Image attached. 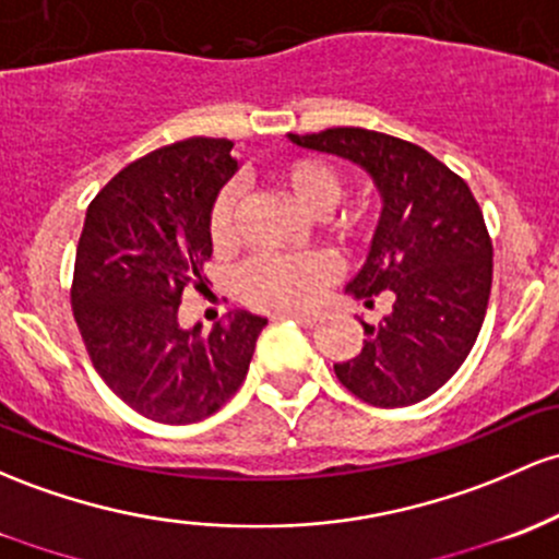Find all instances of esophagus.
Instances as JSON below:
<instances>
[{
  "mask_svg": "<svg viewBox=\"0 0 559 559\" xmlns=\"http://www.w3.org/2000/svg\"><path fill=\"white\" fill-rule=\"evenodd\" d=\"M275 318H278V321H286V318H292V321H297L302 329H316L318 321H321L318 316H299V312H275Z\"/></svg>",
  "mask_w": 559,
  "mask_h": 559,
  "instance_id": "34e87169",
  "label": "esophagus"
}]
</instances>
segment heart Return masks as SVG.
Returning a JSON list of instances; mask_svg holds the SVG:
<instances>
[{
    "label": "heart",
    "mask_w": 559,
    "mask_h": 559,
    "mask_svg": "<svg viewBox=\"0 0 559 559\" xmlns=\"http://www.w3.org/2000/svg\"><path fill=\"white\" fill-rule=\"evenodd\" d=\"M278 186L292 195L294 204L308 214H329L342 199V177L318 158H294L275 169ZM241 186L228 182L212 206L210 233L217 247L236 236ZM334 281V262L321 251L310 254H257L238 270L236 286L251 308L297 312L308 310L321 292Z\"/></svg>",
    "instance_id": "heart-1"
}]
</instances>
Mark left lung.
<instances>
[{
    "label": "left lung",
    "instance_id": "8db88e82",
    "mask_svg": "<svg viewBox=\"0 0 559 559\" xmlns=\"http://www.w3.org/2000/svg\"><path fill=\"white\" fill-rule=\"evenodd\" d=\"M289 140L353 162L379 190L369 257L347 292L366 308L388 294L392 310L377 326L360 321L364 349L334 373L371 406H414L449 382L480 334L493 278L480 206L443 162L392 134L334 127Z\"/></svg>",
    "mask_w": 559,
    "mask_h": 559
}]
</instances>
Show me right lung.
<instances>
[{"instance_id": "1", "label": "right lung", "mask_w": 559, "mask_h": 559, "mask_svg": "<svg viewBox=\"0 0 559 559\" xmlns=\"http://www.w3.org/2000/svg\"><path fill=\"white\" fill-rule=\"evenodd\" d=\"M230 140L190 138L138 158L84 217L71 305L97 373L127 406L164 425L212 416L247 379L267 318L233 310L228 323L182 329L188 286H204L210 217L236 175Z\"/></svg>"}]
</instances>
